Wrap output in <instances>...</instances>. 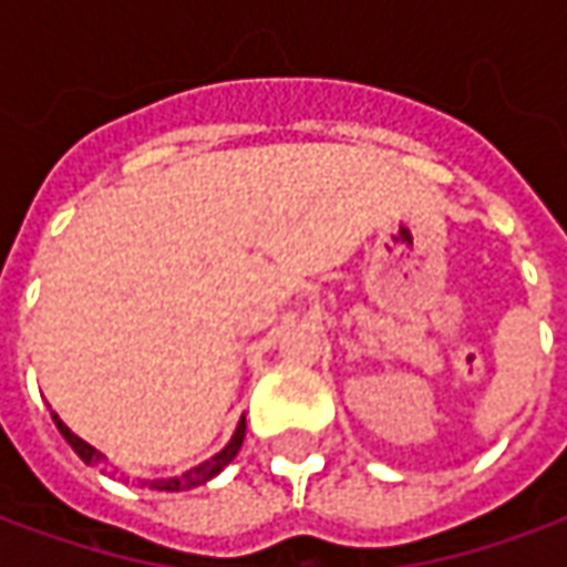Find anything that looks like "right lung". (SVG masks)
Returning <instances> with one entry per match:
<instances>
[{
  "mask_svg": "<svg viewBox=\"0 0 567 567\" xmlns=\"http://www.w3.org/2000/svg\"><path fill=\"white\" fill-rule=\"evenodd\" d=\"M52 419H55L58 431L64 434V441L73 446V453H76L80 460L86 462V465H102V472H105V468H107L105 456H102V453H99L95 446L86 444L83 437H76V434H73V431L68 429V425H64V422H61L55 413H52ZM241 441H245V419L238 422V429H235L233 441L223 446L217 456H210V460L202 462V465L188 468L186 475L167 477V481H152V487H154V491H192V487H198V484H207L210 477L219 475V472H223V468H226V465H229V462L238 456V450H241ZM145 484H148V481H145Z\"/></svg>",
  "mask_w": 567,
  "mask_h": 567,
  "instance_id": "right-lung-1",
  "label": "right lung"
}]
</instances>
